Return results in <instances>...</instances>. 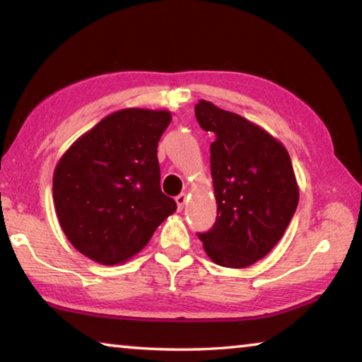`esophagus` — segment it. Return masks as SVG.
Instances as JSON below:
<instances>
[{"instance_id": "34e87169", "label": "esophagus", "mask_w": 362, "mask_h": 362, "mask_svg": "<svg viewBox=\"0 0 362 362\" xmlns=\"http://www.w3.org/2000/svg\"><path fill=\"white\" fill-rule=\"evenodd\" d=\"M175 203H177V209L182 211V209H183V206H185V203H187V194H185V193H182V194L177 196V198H175Z\"/></svg>"}]
</instances>
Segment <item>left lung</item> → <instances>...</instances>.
<instances>
[{
    "label": "left lung",
    "mask_w": 362,
    "mask_h": 362,
    "mask_svg": "<svg viewBox=\"0 0 362 362\" xmlns=\"http://www.w3.org/2000/svg\"><path fill=\"white\" fill-rule=\"evenodd\" d=\"M194 115L216 136L211 174L217 220L198 236L214 263L246 268L276 246L296 214L298 185L291 156L260 126L212 102L199 100Z\"/></svg>",
    "instance_id": "8db88e82"
}]
</instances>
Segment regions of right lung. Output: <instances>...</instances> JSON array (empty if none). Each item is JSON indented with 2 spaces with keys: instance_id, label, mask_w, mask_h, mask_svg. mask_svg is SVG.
Returning a JSON list of instances; mask_svg holds the SVG:
<instances>
[{
  "instance_id": "obj_1",
  "label": "right lung",
  "mask_w": 362,
  "mask_h": 362,
  "mask_svg": "<svg viewBox=\"0 0 362 362\" xmlns=\"http://www.w3.org/2000/svg\"><path fill=\"white\" fill-rule=\"evenodd\" d=\"M170 119L168 110H119L59 159L52 179L59 223L90 260H129L175 212V201L161 192L156 155Z\"/></svg>"
}]
</instances>
